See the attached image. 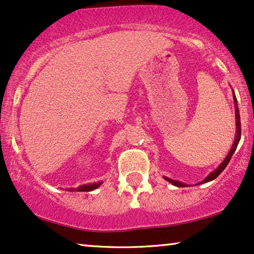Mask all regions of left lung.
Here are the masks:
<instances>
[{"label":"left lung","mask_w":254,"mask_h":254,"mask_svg":"<svg viewBox=\"0 0 254 254\" xmlns=\"http://www.w3.org/2000/svg\"><path fill=\"white\" fill-rule=\"evenodd\" d=\"M234 102H235V109H236V112H235L236 120H237V122H236V127H237V130H236V138H235V142L233 144V147H231L229 154L227 155V158L224 159V161L220 164V167L217 168L215 171L210 173L208 176H207L202 182H200V184H201V183H207V182H210V181L215 180V178L219 176V175L222 173L224 169H226V167L228 166V163H229V161H230L231 156H233L234 152L236 151V148H237V145H238L239 140H241V133H242V130H241V115H239V109H238V106H237V99H236L235 93H234ZM166 180L168 182H170V183L173 184V185H175V187H178V188L185 187V184L181 183V182H178V181H173V180H170V178H167V177H166Z\"/></svg>","instance_id":"obj_1"}]
</instances>
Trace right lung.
<instances>
[{"label":"right lung","instance_id":"obj_1","mask_svg":"<svg viewBox=\"0 0 254 254\" xmlns=\"http://www.w3.org/2000/svg\"><path fill=\"white\" fill-rule=\"evenodd\" d=\"M101 185V183H93V184H87V185H83V187H79L77 189L78 191L80 192H88V191H92L94 190V189H96L98 187H100ZM69 191H74V189H70Z\"/></svg>","mask_w":254,"mask_h":254}]
</instances>
